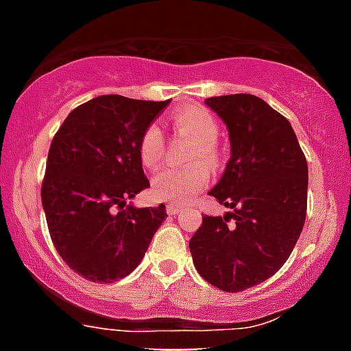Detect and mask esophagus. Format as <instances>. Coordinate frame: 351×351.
Wrapping results in <instances>:
<instances>
[{
	"mask_svg": "<svg viewBox=\"0 0 351 351\" xmlns=\"http://www.w3.org/2000/svg\"><path fill=\"white\" fill-rule=\"evenodd\" d=\"M166 210L169 216H176V214H180L182 212V207L180 205H176V203H169V205L166 207Z\"/></svg>",
	"mask_w": 351,
	"mask_h": 351,
	"instance_id": "34e87169",
	"label": "esophagus"
}]
</instances>
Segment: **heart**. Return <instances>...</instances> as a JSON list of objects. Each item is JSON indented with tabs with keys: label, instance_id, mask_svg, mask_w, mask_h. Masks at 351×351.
Wrapping results in <instances>:
<instances>
[{
	"label": "heart",
	"instance_id": "b5f03b06",
	"mask_svg": "<svg viewBox=\"0 0 351 351\" xmlns=\"http://www.w3.org/2000/svg\"><path fill=\"white\" fill-rule=\"evenodd\" d=\"M173 125L182 135L196 141L189 155L193 166L185 169H162L152 182V193L157 199L185 203L208 184L210 173L202 162L214 166L217 152L214 143L219 135L216 117L203 107H184L173 114ZM141 162L146 167H155L162 157V134L158 126L152 125L144 130L139 143Z\"/></svg>",
	"mask_w": 351,
	"mask_h": 351
}]
</instances>
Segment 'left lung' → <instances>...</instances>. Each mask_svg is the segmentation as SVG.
Segmentation results:
<instances>
[{
  "label": "left lung",
  "instance_id": "obj_1",
  "mask_svg": "<svg viewBox=\"0 0 351 351\" xmlns=\"http://www.w3.org/2000/svg\"><path fill=\"white\" fill-rule=\"evenodd\" d=\"M205 105L230 139V160L208 194L232 210L203 216L189 250L208 284L239 293L289 258L307 214L308 167L291 123L264 99L228 94Z\"/></svg>",
  "mask_w": 351,
  "mask_h": 351
}]
</instances>
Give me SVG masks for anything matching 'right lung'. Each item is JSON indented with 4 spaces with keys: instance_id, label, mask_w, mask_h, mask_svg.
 I'll list each match as a JSON object with an SVG mask.
<instances>
[{
    "instance_id": "right-lung-1",
    "label": "right lung",
    "mask_w": 351,
    "mask_h": 351,
    "mask_svg": "<svg viewBox=\"0 0 351 351\" xmlns=\"http://www.w3.org/2000/svg\"><path fill=\"white\" fill-rule=\"evenodd\" d=\"M167 105L98 96L71 112L53 137L43 208L58 255L87 280L110 284L130 275L167 217L164 203H128L149 187L139 143Z\"/></svg>"
}]
</instances>
